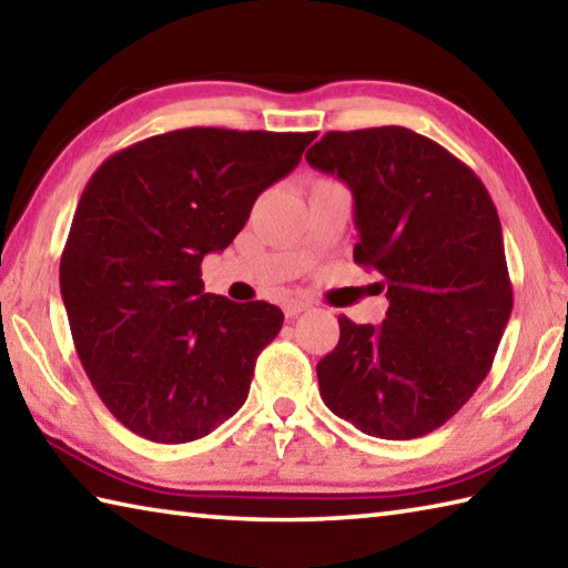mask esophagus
<instances>
[{"instance_id": "obj_1", "label": "esophagus", "mask_w": 568, "mask_h": 568, "mask_svg": "<svg viewBox=\"0 0 568 568\" xmlns=\"http://www.w3.org/2000/svg\"><path fill=\"white\" fill-rule=\"evenodd\" d=\"M282 308H284V316H286V318H294V316H298V314H304L306 308H308V304L302 302V298H288V302H286Z\"/></svg>"}]
</instances>
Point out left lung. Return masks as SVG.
<instances>
[{"label": "left lung", "instance_id": "8db88e82", "mask_svg": "<svg viewBox=\"0 0 568 568\" xmlns=\"http://www.w3.org/2000/svg\"><path fill=\"white\" fill-rule=\"evenodd\" d=\"M308 165L344 180L358 242L353 260L383 274L381 326L338 316L318 361L326 408L383 440L437 430L473 398L511 316L495 202L473 170L400 125L331 131Z\"/></svg>", "mask_w": 568, "mask_h": 568}]
</instances>
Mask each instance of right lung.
Masks as SVG:
<instances>
[{
    "label": "right lung",
    "mask_w": 568,
    "mask_h": 568,
    "mask_svg": "<svg viewBox=\"0 0 568 568\" xmlns=\"http://www.w3.org/2000/svg\"><path fill=\"white\" fill-rule=\"evenodd\" d=\"M314 135L183 128L91 175L61 254V298L85 376L131 433L192 443L247 400L284 314L207 294L200 264L232 244Z\"/></svg>",
    "instance_id": "add662e5"
}]
</instances>
